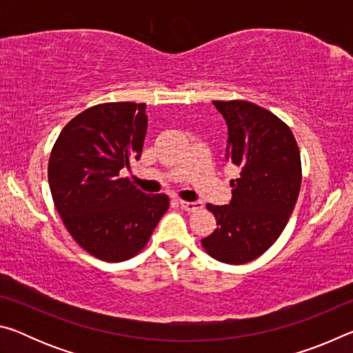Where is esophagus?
<instances>
[{
	"instance_id": "34e87169",
	"label": "esophagus",
	"mask_w": 353,
	"mask_h": 353,
	"mask_svg": "<svg viewBox=\"0 0 353 353\" xmlns=\"http://www.w3.org/2000/svg\"><path fill=\"white\" fill-rule=\"evenodd\" d=\"M181 207L187 212H196V210H201V208H202V202L201 201H193V202L181 201Z\"/></svg>"
}]
</instances>
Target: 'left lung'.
<instances>
[{
  "instance_id": "8db88e82",
  "label": "left lung",
  "mask_w": 353,
  "mask_h": 353,
  "mask_svg": "<svg viewBox=\"0 0 353 353\" xmlns=\"http://www.w3.org/2000/svg\"><path fill=\"white\" fill-rule=\"evenodd\" d=\"M227 124L225 160L240 166L229 205L207 204L216 230L201 243L214 260L243 265L266 252L294 210L302 182L301 152L291 129L248 101H213Z\"/></svg>"
}]
</instances>
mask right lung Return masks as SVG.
<instances>
[{"mask_svg": "<svg viewBox=\"0 0 353 353\" xmlns=\"http://www.w3.org/2000/svg\"><path fill=\"white\" fill-rule=\"evenodd\" d=\"M146 129V104L93 105L63 128L50 155L48 182L65 227L104 261L139 254L170 207L166 194H145L119 176L141 157Z\"/></svg>", "mask_w": 353, "mask_h": 353, "instance_id": "add662e5", "label": "right lung"}]
</instances>
